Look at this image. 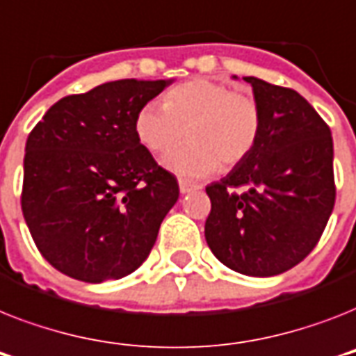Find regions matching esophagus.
<instances>
[{"mask_svg":"<svg viewBox=\"0 0 356 356\" xmlns=\"http://www.w3.org/2000/svg\"><path fill=\"white\" fill-rule=\"evenodd\" d=\"M199 184H193L190 183V181H184V179H179V190H181V193H190L193 192V190H199Z\"/></svg>","mask_w":356,"mask_h":356,"instance_id":"obj_1","label":"esophagus"}]
</instances>
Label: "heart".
<instances>
[{
    "mask_svg": "<svg viewBox=\"0 0 356 356\" xmlns=\"http://www.w3.org/2000/svg\"><path fill=\"white\" fill-rule=\"evenodd\" d=\"M261 129L256 100L213 80H190L148 102L135 120L138 140L153 153H168L184 138L190 143L166 157V166L184 177H204L232 168L252 153Z\"/></svg>",
    "mask_w": 356,
    "mask_h": 356,
    "instance_id": "1",
    "label": "heart"
}]
</instances>
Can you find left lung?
Listing matches in <instances>:
<instances>
[{"label": "left lung", "mask_w": 356, "mask_h": 356, "mask_svg": "<svg viewBox=\"0 0 356 356\" xmlns=\"http://www.w3.org/2000/svg\"><path fill=\"white\" fill-rule=\"evenodd\" d=\"M243 80L252 86L261 129L252 153L207 186L212 210L204 238L228 268L267 278L307 258L327 225L337 195L333 138L294 89Z\"/></svg>", "instance_id": "left-lung-1"}]
</instances>
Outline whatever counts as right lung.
<instances>
[{
    "label": "right lung",
    "mask_w": 356,
    "mask_h": 356,
    "mask_svg": "<svg viewBox=\"0 0 356 356\" xmlns=\"http://www.w3.org/2000/svg\"><path fill=\"white\" fill-rule=\"evenodd\" d=\"M173 80H115L51 106L23 159L22 210L42 256L88 283L137 270L177 203L179 184L135 131Z\"/></svg>",
    "instance_id": "obj_1"
}]
</instances>
